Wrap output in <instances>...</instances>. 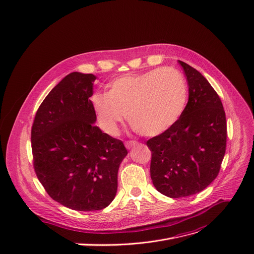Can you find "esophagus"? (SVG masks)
Returning a JSON list of instances; mask_svg holds the SVG:
<instances>
[{
  "instance_id": "obj_1",
  "label": "esophagus",
  "mask_w": 254,
  "mask_h": 254,
  "mask_svg": "<svg viewBox=\"0 0 254 254\" xmlns=\"http://www.w3.org/2000/svg\"><path fill=\"white\" fill-rule=\"evenodd\" d=\"M125 144H126V147L127 149H130V148L134 147V146H136L138 144V142L137 141H127Z\"/></svg>"
}]
</instances>
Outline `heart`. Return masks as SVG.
Instances as JSON below:
<instances>
[{"label":"heart","instance_id":"heart-1","mask_svg":"<svg viewBox=\"0 0 254 254\" xmlns=\"http://www.w3.org/2000/svg\"><path fill=\"white\" fill-rule=\"evenodd\" d=\"M100 126L116 135L126 114L129 126L142 136L153 137L169 129L181 116L188 85L182 74L171 66L115 78L108 91L92 96Z\"/></svg>","mask_w":254,"mask_h":254}]
</instances>
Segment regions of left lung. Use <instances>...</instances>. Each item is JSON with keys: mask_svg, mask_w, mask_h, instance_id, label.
Instances as JSON below:
<instances>
[{"mask_svg": "<svg viewBox=\"0 0 254 254\" xmlns=\"http://www.w3.org/2000/svg\"><path fill=\"white\" fill-rule=\"evenodd\" d=\"M178 63L189 83V102L174 125L146 142L151 151L153 185L174 198L205 190L217 177L226 147V119L219 96L201 73Z\"/></svg>", "mask_w": 254, "mask_h": 254, "instance_id": "obj_1", "label": "left lung"}]
</instances>
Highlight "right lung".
Segmentation results:
<instances>
[{
    "mask_svg": "<svg viewBox=\"0 0 254 254\" xmlns=\"http://www.w3.org/2000/svg\"><path fill=\"white\" fill-rule=\"evenodd\" d=\"M96 76L73 72L51 89L32 127L33 165L51 198L77 211L102 210L117 191L127 154L123 141L95 126L89 98Z\"/></svg>",
    "mask_w": 254,
    "mask_h": 254,
    "instance_id": "obj_1",
    "label": "right lung"
}]
</instances>
